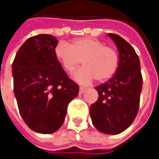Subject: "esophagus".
Listing matches in <instances>:
<instances>
[{
    "label": "esophagus",
    "instance_id": "obj_1",
    "mask_svg": "<svg viewBox=\"0 0 159 159\" xmlns=\"http://www.w3.org/2000/svg\"><path fill=\"white\" fill-rule=\"evenodd\" d=\"M87 91V89H84V88H80V94H83Z\"/></svg>",
    "mask_w": 159,
    "mask_h": 159
}]
</instances>
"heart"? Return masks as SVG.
<instances>
[{
    "label": "heart",
    "mask_w": 159,
    "mask_h": 159,
    "mask_svg": "<svg viewBox=\"0 0 159 159\" xmlns=\"http://www.w3.org/2000/svg\"><path fill=\"white\" fill-rule=\"evenodd\" d=\"M55 57L67 73L82 62L84 67L75 73V80L82 84H89L94 80L104 82L117 72L119 64L118 52L94 38L75 39L70 44L64 42L56 47Z\"/></svg>",
    "instance_id": "obj_1"
}]
</instances>
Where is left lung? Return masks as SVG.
Returning <instances> with one entry per match:
<instances>
[{
    "mask_svg": "<svg viewBox=\"0 0 159 159\" xmlns=\"http://www.w3.org/2000/svg\"><path fill=\"white\" fill-rule=\"evenodd\" d=\"M108 35L119 52V68L109 81L95 88L99 96L90 106V117L98 131L118 134L129 127L137 115L143 76L134 48L119 35Z\"/></svg>",
    "mask_w": 159,
    "mask_h": 159,
    "instance_id": "obj_1",
    "label": "left lung"
}]
</instances>
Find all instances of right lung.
<instances>
[{"instance_id":"right-lung-1","label":"right lung","mask_w":159,"mask_h":159,"mask_svg":"<svg viewBox=\"0 0 159 159\" xmlns=\"http://www.w3.org/2000/svg\"><path fill=\"white\" fill-rule=\"evenodd\" d=\"M57 43L49 34L31 37L12 64L14 95L22 119L40 134H52L61 127L68 104L80 89L55 57Z\"/></svg>"}]
</instances>
